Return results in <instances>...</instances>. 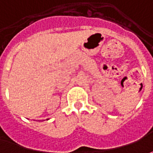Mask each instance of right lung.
<instances>
[{
	"mask_svg": "<svg viewBox=\"0 0 153 153\" xmlns=\"http://www.w3.org/2000/svg\"><path fill=\"white\" fill-rule=\"evenodd\" d=\"M47 120H48V119H47Z\"/></svg>",
	"mask_w": 153,
	"mask_h": 153,
	"instance_id": "right-lung-1",
	"label": "right lung"
}]
</instances>
